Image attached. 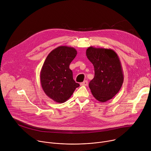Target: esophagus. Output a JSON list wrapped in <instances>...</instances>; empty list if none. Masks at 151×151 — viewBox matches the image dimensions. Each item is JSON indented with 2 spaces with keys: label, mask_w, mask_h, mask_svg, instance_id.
Masks as SVG:
<instances>
[{
  "label": "esophagus",
  "mask_w": 151,
  "mask_h": 151,
  "mask_svg": "<svg viewBox=\"0 0 151 151\" xmlns=\"http://www.w3.org/2000/svg\"><path fill=\"white\" fill-rule=\"evenodd\" d=\"M80 85L81 86H87V85H88V82H87V81H84V82H83V83H81V84H80Z\"/></svg>",
  "instance_id": "34e87169"
}]
</instances>
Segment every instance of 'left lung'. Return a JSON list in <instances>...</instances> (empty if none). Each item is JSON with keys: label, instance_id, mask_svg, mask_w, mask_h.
Returning a JSON list of instances; mask_svg holds the SVG:
<instances>
[{"label": "left lung", "instance_id": "8db88e82", "mask_svg": "<svg viewBox=\"0 0 151 151\" xmlns=\"http://www.w3.org/2000/svg\"><path fill=\"white\" fill-rule=\"evenodd\" d=\"M86 55L93 64L94 77L89 87L94 98L101 102L111 99L123 83V73L117 54L111 49L90 46Z\"/></svg>", "mask_w": 151, "mask_h": 151}]
</instances>
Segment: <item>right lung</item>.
<instances>
[{"instance_id":"obj_1","label":"right lung","mask_w":151,"mask_h":151,"mask_svg":"<svg viewBox=\"0 0 151 151\" xmlns=\"http://www.w3.org/2000/svg\"><path fill=\"white\" fill-rule=\"evenodd\" d=\"M76 54L74 47L61 46L52 50L45 61L40 72L41 85L45 94L55 102H65L79 86L69 68Z\"/></svg>"}]
</instances>
